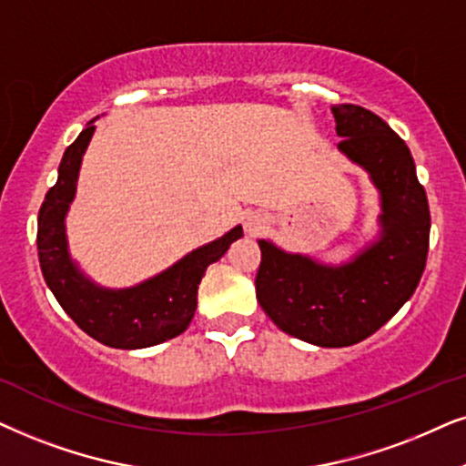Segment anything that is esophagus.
Masks as SVG:
<instances>
[{
	"label": "esophagus",
	"mask_w": 466,
	"mask_h": 466,
	"mask_svg": "<svg viewBox=\"0 0 466 466\" xmlns=\"http://www.w3.org/2000/svg\"><path fill=\"white\" fill-rule=\"evenodd\" d=\"M266 228H268V217L262 210H256V213H249L245 217V229L249 237H258Z\"/></svg>",
	"instance_id": "34e87169"
}]
</instances>
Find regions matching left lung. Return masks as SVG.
<instances>
[{
	"label": "left lung",
	"instance_id": "8db88e82",
	"mask_svg": "<svg viewBox=\"0 0 466 466\" xmlns=\"http://www.w3.org/2000/svg\"><path fill=\"white\" fill-rule=\"evenodd\" d=\"M332 115L339 151L380 189V238L340 266L258 240L259 307L283 332L318 347L356 345L380 330L418 288L431 237L426 191L405 140L356 104L332 106Z\"/></svg>",
	"mask_w": 466,
	"mask_h": 466
}]
</instances>
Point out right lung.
<instances>
[{
  "instance_id": "add662e5",
  "label": "right lung",
  "mask_w": 466,
  "mask_h": 466,
  "mask_svg": "<svg viewBox=\"0 0 466 466\" xmlns=\"http://www.w3.org/2000/svg\"><path fill=\"white\" fill-rule=\"evenodd\" d=\"M96 121V119H93ZM93 121L66 148L57 183L48 189L38 215V258L45 281L80 330L116 350L159 345L187 330L198 307V285L213 262L243 237L237 226L213 243L198 247L170 268L134 288H99L85 277L67 251L66 215L76 196L83 155L96 126Z\"/></svg>"
}]
</instances>
